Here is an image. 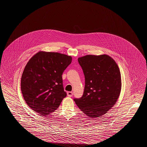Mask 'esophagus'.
I'll list each match as a JSON object with an SVG mask.
<instances>
[{
  "label": "esophagus",
  "mask_w": 147,
  "mask_h": 147,
  "mask_svg": "<svg viewBox=\"0 0 147 147\" xmlns=\"http://www.w3.org/2000/svg\"><path fill=\"white\" fill-rule=\"evenodd\" d=\"M73 92H71V91H68V92H67V96H69V97H71V96H73Z\"/></svg>",
  "instance_id": "esophagus-1"
}]
</instances>
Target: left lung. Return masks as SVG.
<instances>
[{"mask_svg":"<svg viewBox=\"0 0 147 147\" xmlns=\"http://www.w3.org/2000/svg\"><path fill=\"white\" fill-rule=\"evenodd\" d=\"M85 77L83 96L74 98L79 109L92 119L104 115L116 104L121 89L119 67L111 57L86 55L78 59Z\"/></svg>","mask_w":147,"mask_h":147,"instance_id":"obj_1","label":"left lung"}]
</instances>
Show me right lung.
<instances>
[{
  "label": "right lung",
  "mask_w": 147,
  "mask_h": 147,
  "mask_svg": "<svg viewBox=\"0 0 147 147\" xmlns=\"http://www.w3.org/2000/svg\"><path fill=\"white\" fill-rule=\"evenodd\" d=\"M71 60V56L42 51L29 60L22 74L21 90L32 110L45 116L58 109L67 96L62 76Z\"/></svg>",
  "instance_id": "right-lung-1"
}]
</instances>
